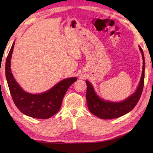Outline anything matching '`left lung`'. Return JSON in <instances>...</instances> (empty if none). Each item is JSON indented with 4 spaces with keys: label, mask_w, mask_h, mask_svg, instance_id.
I'll use <instances>...</instances> for the list:
<instances>
[{
    "label": "left lung",
    "mask_w": 153,
    "mask_h": 153,
    "mask_svg": "<svg viewBox=\"0 0 153 153\" xmlns=\"http://www.w3.org/2000/svg\"><path fill=\"white\" fill-rule=\"evenodd\" d=\"M143 57V71L140 83L135 92L126 99L120 102H113L104 100L97 96L93 87L88 81H86L87 93L86 99L87 106L89 111L99 118L108 120L119 118L130 112L137 105L144 85L145 80V58L144 54L141 47H139Z\"/></svg>",
    "instance_id": "8db88e82"
}]
</instances>
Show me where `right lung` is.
Masks as SVG:
<instances>
[{
  "label": "right lung",
  "mask_w": 153,
  "mask_h": 153,
  "mask_svg": "<svg viewBox=\"0 0 153 153\" xmlns=\"http://www.w3.org/2000/svg\"><path fill=\"white\" fill-rule=\"evenodd\" d=\"M14 42L6 60L5 73L12 98L16 107L28 116L47 119L56 114L61 107L64 96L70 86L76 82V77L65 79L43 93L34 95L24 91L13 77L10 59L14 47Z\"/></svg>",
  "instance_id": "obj_1"
}]
</instances>
